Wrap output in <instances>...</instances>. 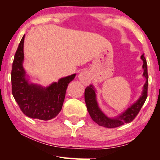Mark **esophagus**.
Instances as JSON below:
<instances>
[{"label": "esophagus", "instance_id": "obj_1", "mask_svg": "<svg viewBox=\"0 0 160 160\" xmlns=\"http://www.w3.org/2000/svg\"><path fill=\"white\" fill-rule=\"evenodd\" d=\"M78 78L85 86H87L91 82V76L88 72H82L78 75Z\"/></svg>", "mask_w": 160, "mask_h": 160}]
</instances>
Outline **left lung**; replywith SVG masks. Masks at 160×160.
<instances>
[{
  "label": "left lung",
  "mask_w": 160,
  "mask_h": 160,
  "mask_svg": "<svg viewBox=\"0 0 160 160\" xmlns=\"http://www.w3.org/2000/svg\"><path fill=\"white\" fill-rule=\"evenodd\" d=\"M141 59L143 61L142 68L144 70L143 77L146 78V82L143 86V90L139 99L129 107L126 111L116 118H108L105 115L98 107L96 101V90L92 85L86 87L84 93L85 102L87 107V110L90 116L94 122L100 126L108 128H113L119 127L125 123L130 122L134 120L137 115L139 113L141 108L148 97V74L147 61L144 57V54L141 56Z\"/></svg>",
  "instance_id": "obj_1"
}]
</instances>
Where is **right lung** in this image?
<instances>
[{
  "instance_id": "add662e5",
  "label": "right lung",
  "mask_w": 160,
  "mask_h": 160,
  "mask_svg": "<svg viewBox=\"0 0 160 160\" xmlns=\"http://www.w3.org/2000/svg\"><path fill=\"white\" fill-rule=\"evenodd\" d=\"M25 35L18 45L11 71L12 93L25 116L42 120L55 118L61 111L69 83L76 74L60 78L48 87L29 83L22 66Z\"/></svg>"
}]
</instances>
